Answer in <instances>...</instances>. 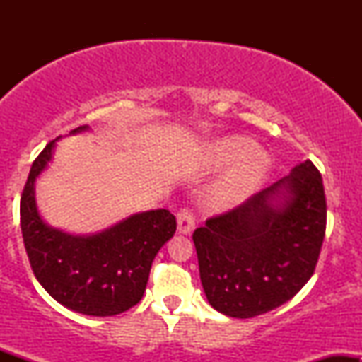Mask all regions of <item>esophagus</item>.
<instances>
[{"mask_svg":"<svg viewBox=\"0 0 362 362\" xmlns=\"http://www.w3.org/2000/svg\"><path fill=\"white\" fill-rule=\"evenodd\" d=\"M177 223H178V233L182 235H190L195 228V219L189 209H182L180 213L177 214Z\"/></svg>","mask_w":362,"mask_h":362,"instance_id":"obj_1","label":"esophagus"}]
</instances>
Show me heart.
<instances>
[{
    "instance_id": "b5f03b06",
    "label": "heart",
    "mask_w": 362,
    "mask_h": 362,
    "mask_svg": "<svg viewBox=\"0 0 362 362\" xmlns=\"http://www.w3.org/2000/svg\"><path fill=\"white\" fill-rule=\"evenodd\" d=\"M207 161L216 168L230 167L209 192V204L230 209L252 197L269 175V158L255 143L242 136L214 141L207 148Z\"/></svg>"
}]
</instances>
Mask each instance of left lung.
<instances>
[{"label": "left lung", "mask_w": 362, "mask_h": 362, "mask_svg": "<svg viewBox=\"0 0 362 362\" xmlns=\"http://www.w3.org/2000/svg\"><path fill=\"white\" fill-rule=\"evenodd\" d=\"M327 226L322 175L310 160L194 231L209 305L252 318L284 305L317 267Z\"/></svg>", "instance_id": "obj_1"}]
</instances>
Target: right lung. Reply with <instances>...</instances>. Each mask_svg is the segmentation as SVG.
<instances>
[{
    "label": "right lung",
    "instance_id": "right-lung-1",
    "mask_svg": "<svg viewBox=\"0 0 362 362\" xmlns=\"http://www.w3.org/2000/svg\"><path fill=\"white\" fill-rule=\"evenodd\" d=\"M57 139L35 158L20 199L25 250L37 281L57 303L90 317H114L141 301L156 253L175 233V216L146 211L90 236L49 226L37 211L35 180L52 160Z\"/></svg>",
    "mask_w": 362,
    "mask_h": 362
}]
</instances>
